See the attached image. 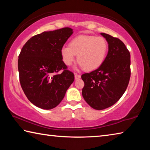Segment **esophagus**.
<instances>
[{
  "mask_svg": "<svg viewBox=\"0 0 150 150\" xmlns=\"http://www.w3.org/2000/svg\"><path fill=\"white\" fill-rule=\"evenodd\" d=\"M81 78V75L77 74V73H75V79H79Z\"/></svg>",
  "mask_w": 150,
  "mask_h": 150,
  "instance_id": "obj_1",
  "label": "esophagus"
}]
</instances>
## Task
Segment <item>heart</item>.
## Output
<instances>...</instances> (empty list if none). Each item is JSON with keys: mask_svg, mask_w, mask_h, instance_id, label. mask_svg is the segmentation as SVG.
I'll list each match as a JSON object with an SVG mask.
<instances>
[{"mask_svg": "<svg viewBox=\"0 0 150 150\" xmlns=\"http://www.w3.org/2000/svg\"><path fill=\"white\" fill-rule=\"evenodd\" d=\"M69 47L61 50V55L66 65H71L77 55L81 67L88 71L97 69L105 61L108 51V44L103 37L81 35L70 42Z\"/></svg>", "mask_w": 150, "mask_h": 150, "instance_id": "obj_1", "label": "heart"}]
</instances>
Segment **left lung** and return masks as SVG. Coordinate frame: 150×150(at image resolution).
I'll list each match as a JSON object with an SVG mask.
<instances>
[{"label": "left lung", "mask_w": 150, "mask_h": 150, "mask_svg": "<svg viewBox=\"0 0 150 150\" xmlns=\"http://www.w3.org/2000/svg\"><path fill=\"white\" fill-rule=\"evenodd\" d=\"M101 35L108 42V54L98 69L81 75L83 98L96 110L115 105L126 91L131 75L130 54L125 44L109 34Z\"/></svg>", "instance_id": "left-lung-1"}]
</instances>
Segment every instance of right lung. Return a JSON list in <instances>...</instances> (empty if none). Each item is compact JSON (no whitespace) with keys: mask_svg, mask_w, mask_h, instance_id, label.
Here are the masks:
<instances>
[{"mask_svg":"<svg viewBox=\"0 0 150 150\" xmlns=\"http://www.w3.org/2000/svg\"><path fill=\"white\" fill-rule=\"evenodd\" d=\"M72 34L70 28L44 32L32 37L22 48L18 60L20 83L28 99L38 107L55 108L74 81V74L61 55Z\"/></svg>","mask_w":150,"mask_h":150,"instance_id":"1","label":"right lung"}]
</instances>
